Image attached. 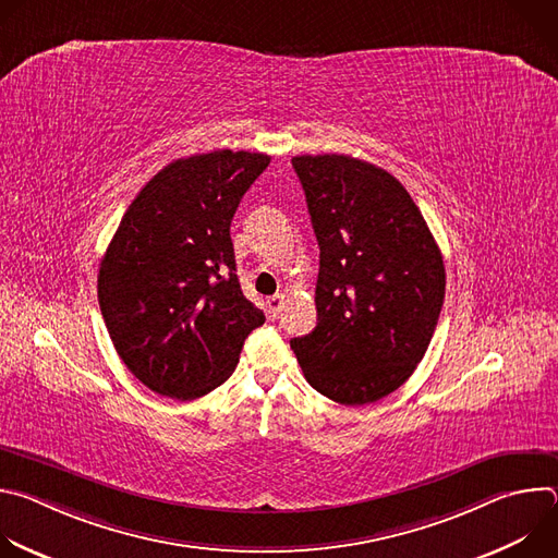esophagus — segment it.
<instances>
[{
    "label": "esophagus",
    "mask_w": 558,
    "mask_h": 558,
    "mask_svg": "<svg viewBox=\"0 0 558 558\" xmlns=\"http://www.w3.org/2000/svg\"><path fill=\"white\" fill-rule=\"evenodd\" d=\"M282 306H284V295H282V293L271 295V298L267 300V313H269V317H278L280 311H282Z\"/></svg>",
    "instance_id": "esophagus-1"
}]
</instances>
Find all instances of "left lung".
<instances>
[{
	"label": "left lung",
	"instance_id": "obj_1",
	"mask_svg": "<svg viewBox=\"0 0 558 558\" xmlns=\"http://www.w3.org/2000/svg\"><path fill=\"white\" fill-rule=\"evenodd\" d=\"M320 247L317 325L291 349L306 381L362 407L400 388L422 362L444 304L446 269L404 185L344 154L291 158Z\"/></svg>",
	"mask_w": 558,
	"mask_h": 558
}]
</instances>
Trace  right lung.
I'll return each mask as SVG.
<instances>
[{
  "mask_svg": "<svg viewBox=\"0 0 558 558\" xmlns=\"http://www.w3.org/2000/svg\"><path fill=\"white\" fill-rule=\"evenodd\" d=\"M269 161L243 149L179 158L123 214L99 267V306L119 357L149 390L181 402L207 395L265 323L238 282L229 227Z\"/></svg>",
  "mask_w": 558,
  "mask_h": 558,
  "instance_id": "obj_1",
  "label": "right lung"
}]
</instances>
